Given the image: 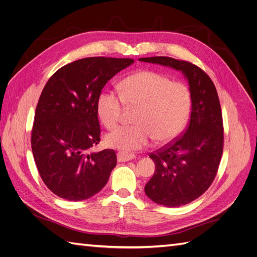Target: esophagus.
Returning <instances> with one entry per match:
<instances>
[{
  "label": "esophagus",
  "mask_w": 257,
  "mask_h": 257,
  "mask_svg": "<svg viewBox=\"0 0 257 257\" xmlns=\"http://www.w3.org/2000/svg\"><path fill=\"white\" fill-rule=\"evenodd\" d=\"M116 159H118L119 162H127L135 159V155L132 154V153H124V152H119L116 154Z\"/></svg>",
  "instance_id": "esophagus-1"
}]
</instances>
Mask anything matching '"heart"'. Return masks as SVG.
Here are the masks:
<instances>
[{"instance_id": "b5f03b06", "label": "heart", "mask_w": 257, "mask_h": 257, "mask_svg": "<svg viewBox=\"0 0 257 257\" xmlns=\"http://www.w3.org/2000/svg\"><path fill=\"white\" fill-rule=\"evenodd\" d=\"M191 93L182 82L153 71H139L119 84V93L104 89L96 99L99 120L107 128L120 122L124 105L137 109L134 125L121 126L106 136V144L123 152L141 150L154 138L173 141L183 130L191 111Z\"/></svg>"}]
</instances>
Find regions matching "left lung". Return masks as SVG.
<instances>
[{"label": "left lung", "instance_id": "8db88e82", "mask_svg": "<svg viewBox=\"0 0 257 257\" xmlns=\"http://www.w3.org/2000/svg\"><path fill=\"white\" fill-rule=\"evenodd\" d=\"M139 60L181 71L190 84L189 126L172 143L149 154L155 172L145 186L146 195L154 203L180 207L203 195L216 176L224 145L220 99L210 77L191 62L168 57Z\"/></svg>", "mask_w": 257, "mask_h": 257}]
</instances>
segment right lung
Listing matches in <instances>:
<instances>
[{
  "label": "right lung",
  "instance_id": "1",
  "mask_svg": "<svg viewBox=\"0 0 257 257\" xmlns=\"http://www.w3.org/2000/svg\"><path fill=\"white\" fill-rule=\"evenodd\" d=\"M134 63L126 58H84L64 65L43 89L31 146L38 173L57 196L78 201L94 196L116 165L114 150L88 151L100 138L96 99L108 80Z\"/></svg>",
  "mask_w": 257,
  "mask_h": 257
}]
</instances>
